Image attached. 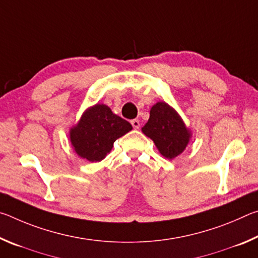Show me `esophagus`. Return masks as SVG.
<instances>
[{
    "label": "esophagus",
    "mask_w": 258,
    "mask_h": 258,
    "mask_svg": "<svg viewBox=\"0 0 258 258\" xmlns=\"http://www.w3.org/2000/svg\"><path fill=\"white\" fill-rule=\"evenodd\" d=\"M131 124H132L133 128H135V130H138L140 127V120L139 119H132V120H131Z\"/></svg>",
    "instance_id": "obj_1"
}]
</instances>
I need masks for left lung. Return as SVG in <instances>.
Instances as JSON below:
<instances>
[{
	"instance_id": "obj_1",
	"label": "left lung",
	"mask_w": 258,
	"mask_h": 258,
	"mask_svg": "<svg viewBox=\"0 0 258 258\" xmlns=\"http://www.w3.org/2000/svg\"><path fill=\"white\" fill-rule=\"evenodd\" d=\"M142 132L155 142L165 158L173 159L184 151L190 141L191 132L175 109L166 102H157L150 110L148 123Z\"/></svg>"
}]
</instances>
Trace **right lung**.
Masks as SVG:
<instances>
[{
    "label": "right lung",
    "mask_w": 258,
    "mask_h": 258,
    "mask_svg": "<svg viewBox=\"0 0 258 258\" xmlns=\"http://www.w3.org/2000/svg\"><path fill=\"white\" fill-rule=\"evenodd\" d=\"M132 130L127 120L115 115L106 104L86 109L69 137L76 154L89 161H100L113 147V142Z\"/></svg>",
    "instance_id": "add662e5"
}]
</instances>
